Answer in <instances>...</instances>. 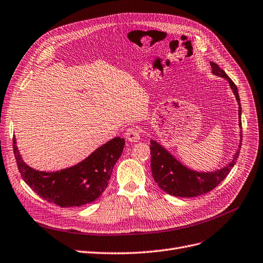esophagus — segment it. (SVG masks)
Segmentation results:
<instances>
[{
	"mask_svg": "<svg viewBox=\"0 0 263 263\" xmlns=\"http://www.w3.org/2000/svg\"><path fill=\"white\" fill-rule=\"evenodd\" d=\"M125 139L130 142H138L141 139V131L138 127H130L124 133Z\"/></svg>",
	"mask_w": 263,
	"mask_h": 263,
	"instance_id": "obj_1",
	"label": "esophagus"
}]
</instances>
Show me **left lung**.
Masks as SVG:
<instances>
[{"label": "left lung", "mask_w": 263, "mask_h": 263, "mask_svg": "<svg viewBox=\"0 0 263 263\" xmlns=\"http://www.w3.org/2000/svg\"><path fill=\"white\" fill-rule=\"evenodd\" d=\"M211 66L213 68V73L219 75L226 78L230 84L231 89L235 95L236 101L238 103V117H239V125L242 129V121H241V101H239V96L236 85L232 82V79L226 74L221 67L215 63L211 62ZM241 138H243L241 132ZM242 142V139H241ZM242 143H239L238 149L234 155L232 161L227 166L221 170L216 171L212 173H199L191 171L180 164L175 158L171 156L162 146L157 144L152 140L151 142V155H152V173L155 181L158 186L165 191L168 195L181 198H192L198 197L204 193H208L218 186L220 182L230 173L231 168L236 163V159L239 155V149H241Z\"/></svg>", "instance_id": "left-lung-1"}]
</instances>
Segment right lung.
<instances>
[{"label":"right lung","mask_w":263,"mask_h":263,"mask_svg":"<svg viewBox=\"0 0 263 263\" xmlns=\"http://www.w3.org/2000/svg\"><path fill=\"white\" fill-rule=\"evenodd\" d=\"M123 147L124 140L115 138L77 165L59 172L45 173L29 167L22 161L13 138L14 155L22 179L42 199L61 208L82 206L96 201L107 187Z\"/></svg>","instance_id":"add662e5"}]
</instances>
